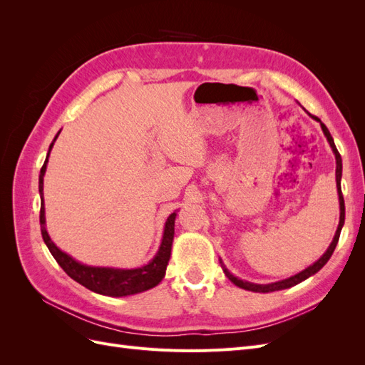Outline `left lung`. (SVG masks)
Returning <instances> with one entry per match:
<instances>
[{"instance_id": "obj_1", "label": "left lung", "mask_w": 365, "mask_h": 365, "mask_svg": "<svg viewBox=\"0 0 365 365\" xmlns=\"http://www.w3.org/2000/svg\"><path fill=\"white\" fill-rule=\"evenodd\" d=\"M309 115H311V114H309ZM311 117H312L314 120H317L318 123H319V126H322V129H323V134L326 135V138H327V141H329L330 148H332V152H334L335 160H336V170H335V178H336V192H338V201H339V222H338V228H336V231H335V236H334L332 242H330V245H329V248L326 250V252L323 254V256L319 257L317 262H314L312 264H309V267H307L306 269L300 271V272L295 274V275H291V277L284 279V280H279V282H274V283H267V284L251 283V282H247V280H242V279L236 277V275H235L233 272H230V271H228V268H227L225 264H224L222 259H219L220 267H222V271L225 272L227 277H228L231 282H233L236 286H239V288L245 289V291H252V292H263V294H267V292H274V291H282V289H288V288H292V286H295V284H298V283L304 282V280H306V279H309V277H312L314 274H317L319 269H322V268L324 267V264L327 263V260L330 259V256H332V254H334V251H335V247H336V244H338V239H339V235H341V230H342V225H344V219H346V207H344V197H342V192H341L342 160H341L339 152H338V149H336V146H335V141H334L332 135H330V132H329V129L326 128V125H324L323 121L319 120L318 117H314V115H311Z\"/></svg>"}]
</instances>
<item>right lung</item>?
Listing matches in <instances>:
<instances>
[{"label": "right lung", "mask_w": 365, "mask_h": 365, "mask_svg": "<svg viewBox=\"0 0 365 365\" xmlns=\"http://www.w3.org/2000/svg\"><path fill=\"white\" fill-rule=\"evenodd\" d=\"M61 130L51 141L48 148V153L46 163H43L41 175H39V196H41V215H39V222H41V233L42 239L46 242L47 248L50 250L51 256L56 259L59 267L67 272L73 280L81 283L85 288L90 291L108 295V297H128L145 292L148 289L155 288V286L164 279L165 268L169 264L170 259V251H172V242L175 236V219L176 212H173L164 224L163 231V239L158 247V251L153 259H150L146 264L137 268H114V267H91V264H85L79 260L73 259L70 254L62 251L56 247V244L51 240L47 225H46V207H43V175L47 170L48 157L50 152L54 146V141L59 137Z\"/></svg>", "instance_id": "add662e5"}]
</instances>
